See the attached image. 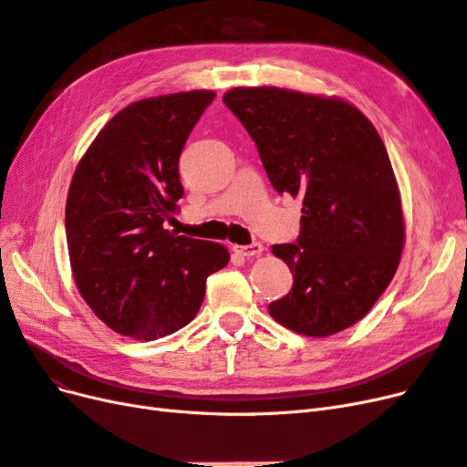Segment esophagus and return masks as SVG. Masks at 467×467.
Segmentation results:
<instances>
[{
	"mask_svg": "<svg viewBox=\"0 0 467 467\" xmlns=\"http://www.w3.org/2000/svg\"><path fill=\"white\" fill-rule=\"evenodd\" d=\"M233 250L238 255H244V258H258V255H262L264 252V246L260 243H252L246 246H233Z\"/></svg>",
	"mask_w": 467,
	"mask_h": 467,
	"instance_id": "1",
	"label": "esophagus"
}]
</instances>
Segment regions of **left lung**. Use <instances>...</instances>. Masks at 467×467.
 Segmentation results:
<instances>
[{"mask_svg": "<svg viewBox=\"0 0 467 467\" xmlns=\"http://www.w3.org/2000/svg\"><path fill=\"white\" fill-rule=\"evenodd\" d=\"M223 102L254 140L269 182L303 198L289 295L269 305L281 326L327 337L358 322L400 265L405 224L396 176L370 119L348 100L279 87H234Z\"/></svg>", "mask_w": 467, "mask_h": 467, "instance_id": "1", "label": "left lung"}]
</instances>
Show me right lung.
<instances>
[{
	"instance_id": "add662e5",
	"label": "right lung",
	"mask_w": 467,
	"mask_h": 467,
	"mask_svg": "<svg viewBox=\"0 0 467 467\" xmlns=\"http://www.w3.org/2000/svg\"><path fill=\"white\" fill-rule=\"evenodd\" d=\"M213 91L143 99L104 126L75 169L66 203L73 279L116 334L171 336L198 314L207 277L229 264L217 243L167 231L184 195L178 159Z\"/></svg>"
}]
</instances>
